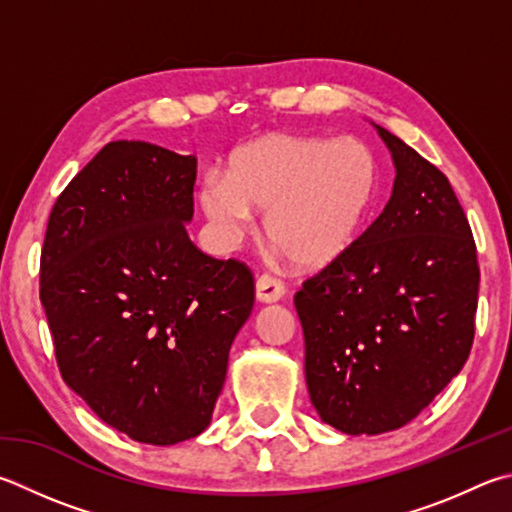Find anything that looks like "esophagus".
Segmentation results:
<instances>
[{
  "label": "esophagus",
  "instance_id": "1",
  "mask_svg": "<svg viewBox=\"0 0 512 512\" xmlns=\"http://www.w3.org/2000/svg\"><path fill=\"white\" fill-rule=\"evenodd\" d=\"M255 293H257V300L259 302H266V304L280 302L282 297H284V293H286V286H284L282 280H277V277L264 273V275L257 277Z\"/></svg>",
  "mask_w": 512,
  "mask_h": 512
}]
</instances>
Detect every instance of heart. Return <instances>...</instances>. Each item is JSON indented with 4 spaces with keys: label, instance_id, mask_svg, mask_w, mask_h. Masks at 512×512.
I'll use <instances>...</instances> for the list:
<instances>
[{
    "label": "heart",
    "instance_id": "1",
    "mask_svg": "<svg viewBox=\"0 0 512 512\" xmlns=\"http://www.w3.org/2000/svg\"><path fill=\"white\" fill-rule=\"evenodd\" d=\"M380 161L353 136L266 134L228 156L224 179L208 174L199 206L221 248H235L266 210L264 232L302 268L336 262L374 215Z\"/></svg>",
    "mask_w": 512,
    "mask_h": 512
}]
</instances>
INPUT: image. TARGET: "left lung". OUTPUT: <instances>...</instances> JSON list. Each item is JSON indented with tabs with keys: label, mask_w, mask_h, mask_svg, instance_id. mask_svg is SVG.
Wrapping results in <instances>:
<instances>
[{
	"label": "left lung",
	"mask_w": 512,
	"mask_h": 512,
	"mask_svg": "<svg viewBox=\"0 0 512 512\" xmlns=\"http://www.w3.org/2000/svg\"><path fill=\"white\" fill-rule=\"evenodd\" d=\"M376 129L396 165L392 197L295 293L311 403L345 434L410 423L459 374L475 340L479 264L466 212L439 167Z\"/></svg>",
	"instance_id": "1"
}]
</instances>
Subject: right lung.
I'll list each match as a JSON object with an SVG mask.
<instances>
[{
    "instance_id": "right-lung-1",
    "label": "right lung",
    "mask_w": 512,
    "mask_h": 512,
    "mask_svg": "<svg viewBox=\"0 0 512 512\" xmlns=\"http://www.w3.org/2000/svg\"><path fill=\"white\" fill-rule=\"evenodd\" d=\"M197 159L102 147L55 201L40 300L60 374L114 430L174 445L210 425L228 351L255 302L237 259L192 244Z\"/></svg>"
}]
</instances>
